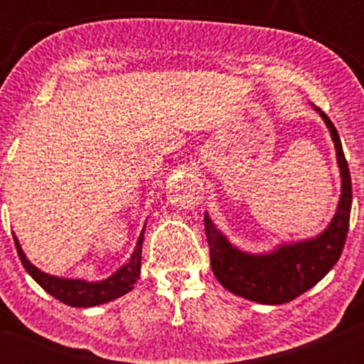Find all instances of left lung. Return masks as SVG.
Segmentation results:
<instances>
[{"instance_id": "8db88e82", "label": "left lung", "mask_w": 364, "mask_h": 364, "mask_svg": "<svg viewBox=\"0 0 364 364\" xmlns=\"http://www.w3.org/2000/svg\"><path fill=\"white\" fill-rule=\"evenodd\" d=\"M315 109L331 132L341 176L338 208L324 232L314 240L282 245L271 253L255 255L232 247L227 237L216 230L208 213L204 215L205 237L216 280L232 294L247 297L255 303L284 304L306 292L331 271L347 240L352 205L350 172L335 124L324 111Z\"/></svg>"}]
</instances>
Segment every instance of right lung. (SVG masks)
I'll return each instance as SVG.
<instances>
[{"mask_svg": "<svg viewBox=\"0 0 364 364\" xmlns=\"http://www.w3.org/2000/svg\"><path fill=\"white\" fill-rule=\"evenodd\" d=\"M144 229H142L141 236H139L137 247H135L134 253H132L130 260H128L124 266H121L116 273L102 282L72 280V278H60L43 273V271H40L38 267L33 266V264L26 259L23 248H21L19 245V240H17L16 236H14V241H16L17 255H19L24 269L31 274L33 280H35L43 291L49 292L50 296H54L56 299H60L61 303L68 304V306L87 308L109 303V301L124 296L127 292H130L132 289H134V284L139 280V277H141V253L142 240H144Z\"/></svg>", "mask_w": 364, "mask_h": 364, "instance_id": "1", "label": "right lung"}]
</instances>
